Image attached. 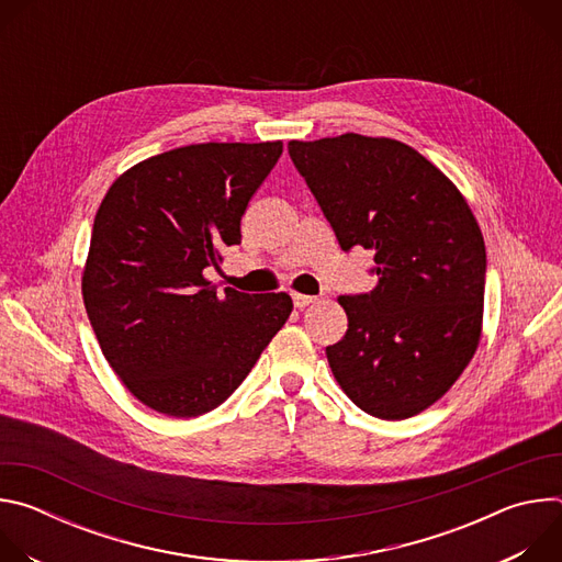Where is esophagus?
Masks as SVG:
<instances>
[{"label":"esophagus","mask_w":562,"mask_h":562,"mask_svg":"<svg viewBox=\"0 0 562 562\" xmlns=\"http://www.w3.org/2000/svg\"><path fill=\"white\" fill-rule=\"evenodd\" d=\"M293 297V304L297 306V308H304V306H308V304H313L317 297H313V295H304V293H293L291 295Z\"/></svg>","instance_id":"1"}]
</instances>
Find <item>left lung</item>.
Returning <instances> with one entry per match:
<instances>
[{
    "mask_svg": "<svg viewBox=\"0 0 562 562\" xmlns=\"http://www.w3.org/2000/svg\"><path fill=\"white\" fill-rule=\"evenodd\" d=\"M345 251H373L371 293L340 295L349 329L327 347L369 416L405 420L451 389L483 334L485 239L458 187L416 148L345 133L289 142Z\"/></svg>",
    "mask_w": 562,
    "mask_h": 562,
    "instance_id": "8db88e82",
    "label": "left lung"
}]
</instances>
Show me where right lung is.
Wrapping results in <instances>:
<instances>
[{
  "label": "right lung",
  "instance_id": "obj_1",
  "mask_svg": "<svg viewBox=\"0 0 562 562\" xmlns=\"http://www.w3.org/2000/svg\"><path fill=\"white\" fill-rule=\"evenodd\" d=\"M282 142H206L142 159L106 191L82 295L100 349L148 409L195 418L239 386L293 308L206 280Z\"/></svg>",
  "mask_w": 562,
  "mask_h": 562
}]
</instances>
